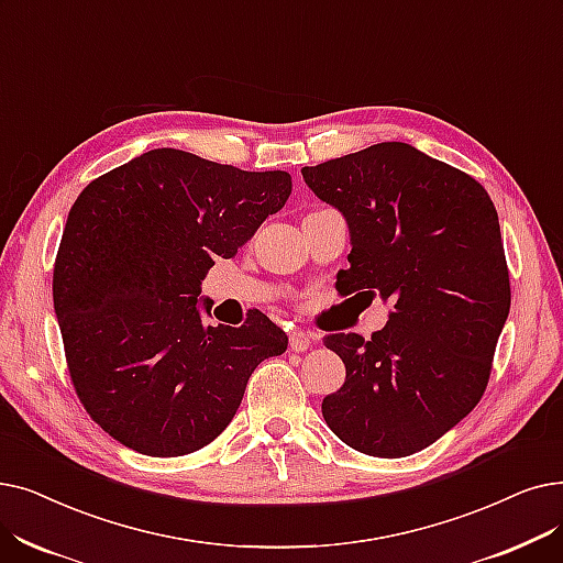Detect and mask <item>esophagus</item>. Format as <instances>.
Returning <instances> with one entry per match:
<instances>
[{"label": "esophagus", "mask_w": 563, "mask_h": 563, "mask_svg": "<svg viewBox=\"0 0 563 563\" xmlns=\"http://www.w3.org/2000/svg\"><path fill=\"white\" fill-rule=\"evenodd\" d=\"M289 347L295 352H306L312 347V335L308 331H291L289 333Z\"/></svg>", "instance_id": "34e87169"}]
</instances>
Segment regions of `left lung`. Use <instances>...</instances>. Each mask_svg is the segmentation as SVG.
Here are the masks:
<instances>
[{
    "label": "left lung",
    "instance_id": "1",
    "mask_svg": "<svg viewBox=\"0 0 563 563\" xmlns=\"http://www.w3.org/2000/svg\"><path fill=\"white\" fill-rule=\"evenodd\" d=\"M301 175L347 218L342 295L390 301L371 340L331 333L345 384L322 402L327 426L375 457L423 451L478 405L510 308L499 218L467 173L405 142H379Z\"/></svg>",
    "mask_w": 563,
    "mask_h": 563
}]
</instances>
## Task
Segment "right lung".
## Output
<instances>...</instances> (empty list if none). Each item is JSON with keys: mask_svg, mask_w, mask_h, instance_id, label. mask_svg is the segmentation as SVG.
<instances>
[{"mask_svg": "<svg viewBox=\"0 0 563 563\" xmlns=\"http://www.w3.org/2000/svg\"><path fill=\"white\" fill-rule=\"evenodd\" d=\"M291 192L283 169L246 173L152 150L93 179L68 211L53 299L70 384L93 423L142 455L177 457L221 434L257 365L287 350L260 310L207 327L200 285Z\"/></svg>", "mask_w": 563, "mask_h": 563, "instance_id": "obj_1", "label": "right lung"}]
</instances>
